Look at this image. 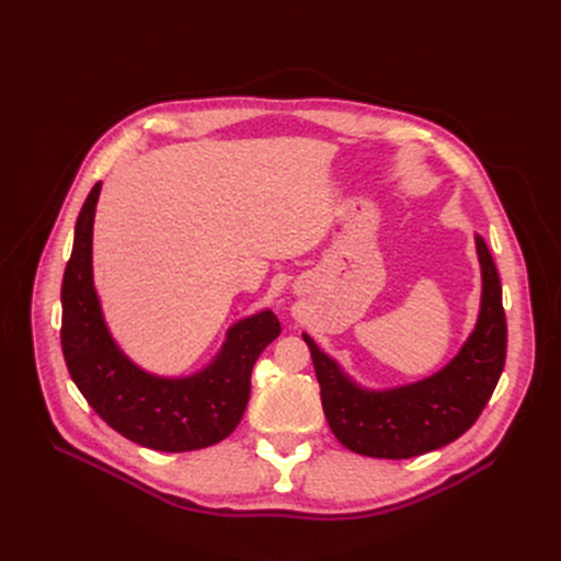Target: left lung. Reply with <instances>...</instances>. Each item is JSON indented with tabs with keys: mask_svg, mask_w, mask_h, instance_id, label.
<instances>
[{
	"mask_svg": "<svg viewBox=\"0 0 561 561\" xmlns=\"http://www.w3.org/2000/svg\"><path fill=\"white\" fill-rule=\"evenodd\" d=\"M476 245L482 265L478 325L459 355L432 377L398 389L366 391L302 334L325 419L347 450L377 459L419 457L453 444L482 414L505 368L507 320L503 288L482 236H476Z\"/></svg>",
	"mask_w": 561,
	"mask_h": 561,
	"instance_id": "8db88e82",
	"label": "left lung"
}]
</instances>
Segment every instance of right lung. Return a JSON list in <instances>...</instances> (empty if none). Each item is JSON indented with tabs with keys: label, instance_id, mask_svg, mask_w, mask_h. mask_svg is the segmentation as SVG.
Here are the masks:
<instances>
[{
	"label": "right lung",
	"instance_id": "obj_1",
	"mask_svg": "<svg viewBox=\"0 0 561 561\" xmlns=\"http://www.w3.org/2000/svg\"><path fill=\"white\" fill-rule=\"evenodd\" d=\"M102 184L88 193L61 286V347L70 377L98 416L138 446L161 453L209 448L241 423L252 368L282 328L265 309L227 332L218 357L191 377H157L115 345L93 284V220Z\"/></svg>",
	"mask_w": 561,
	"mask_h": 561
}]
</instances>
